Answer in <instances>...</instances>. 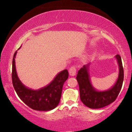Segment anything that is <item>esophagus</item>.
<instances>
[{"label":"esophagus","mask_w":132,"mask_h":132,"mask_svg":"<svg viewBox=\"0 0 132 132\" xmlns=\"http://www.w3.org/2000/svg\"><path fill=\"white\" fill-rule=\"evenodd\" d=\"M76 73V68L75 66L71 67L69 69V74L71 76H75Z\"/></svg>","instance_id":"esophagus-1"}]
</instances>
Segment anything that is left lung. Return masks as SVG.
<instances>
[{"mask_svg":"<svg viewBox=\"0 0 132 132\" xmlns=\"http://www.w3.org/2000/svg\"><path fill=\"white\" fill-rule=\"evenodd\" d=\"M119 65V75L116 83L111 88L103 91L95 89L92 85L89 74V64L85 65L78 71L76 79L80 91L82 102L91 109H99L109 105L114 102L121 89L124 79V70L121 57L115 56Z\"/></svg>","mask_w":132,"mask_h":132,"instance_id":"obj_1","label":"left lung"}]
</instances>
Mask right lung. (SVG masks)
Returning <instances> with one entry per match:
<instances>
[{"label":"right lung","mask_w":132,"mask_h":132,"mask_svg":"<svg viewBox=\"0 0 132 132\" xmlns=\"http://www.w3.org/2000/svg\"><path fill=\"white\" fill-rule=\"evenodd\" d=\"M17 52H15L12 59V80L18 96L34 110L48 111L53 109L60 102L63 85L68 77V70H64L59 73L55 79L44 87L38 90L30 89L21 83L17 76L15 62Z\"/></svg>","instance_id":"obj_1"}]
</instances>
